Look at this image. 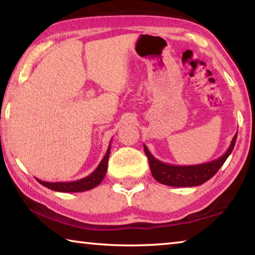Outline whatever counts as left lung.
Listing matches in <instances>:
<instances>
[{
  "label": "left lung",
  "instance_id": "obj_1",
  "mask_svg": "<svg viewBox=\"0 0 255 255\" xmlns=\"http://www.w3.org/2000/svg\"><path fill=\"white\" fill-rule=\"evenodd\" d=\"M236 138L237 132L233 137L230 147L221 157L208 163L196 164V165H173V164L164 163L154 157L146 145H144V150L148 158L153 178L159 183L170 185V187H197L207 182L217 173V171L221 169L233 152Z\"/></svg>",
  "mask_w": 255,
  "mask_h": 255
}]
</instances>
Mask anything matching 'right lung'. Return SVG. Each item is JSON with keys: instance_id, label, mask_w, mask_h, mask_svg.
I'll list each match as a JSON object with an SVG mask.
<instances>
[{"instance_id": "1", "label": "right lung", "mask_w": 255, "mask_h": 255, "mask_svg": "<svg viewBox=\"0 0 255 255\" xmlns=\"http://www.w3.org/2000/svg\"><path fill=\"white\" fill-rule=\"evenodd\" d=\"M110 148L111 143L108 146L105 157L102 158V161L99 164L97 169L91 174L85 176L83 179L71 181V182H47V181H41L39 179H37V181L44 185V187L58 192H82L91 190L100 184L103 178H105L108 170V158H109L110 155Z\"/></svg>"}]
</instances>
